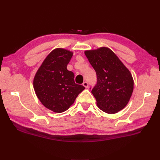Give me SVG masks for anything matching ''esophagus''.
I'll list each match as a JSON object with an SVG mask.
<instances>
[{
    "label": "esophagus",
    "instance_id": "obj_1",
    "mask_svg": "<svg viewBox=\"0 0 160 160\" xmlns=\"http://www.w3.org/2000/svg\"><path fill=\"white\" fill-rule=\"evenodd\" d=\"M83 85L85 87V88H88V87H89V84H88V82H86V81H85V82H83Z\"/></svg>",
    "mask_w": 160,
    "mask_h": 160
}]
</instances>
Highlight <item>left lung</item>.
Wrapping results in <instances>:
<instances>
[{"label":"left lung","instance_id":"8db88e82","mask_svg":"<svg viewBox=\"0 0 160 160\" xmlns=\"http://www.w3.org/2000/svg\"><path fill=\"white\" fill-rule=\"evenodd\" d=\"M84 52L98 77V83L91 91L97 105L109 114L119 112L127 105L133 93V79L129 70L108 47Z\"/></svg>","mask_w":160,"mask_h":160}]
</instances>
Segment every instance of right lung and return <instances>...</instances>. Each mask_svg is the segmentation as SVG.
Wrapping results in <instances>:
<instances>
[{"label": "right lung", "instance_id": "add662e5", "mask_svg": "<svg viewBox=\"0 0 160 160\" xmlns=\"http://www.w3.org/2000/svg\"><path fill=\"white\" fill-rule=\"evenodd\" d=\"M73 52L56 48L48 55L33 79V88L41 103L55 113H62L73 104L78 95L85 89L76 84L74 73L67 66Z\"/></svg>", "mask_w": 160, "mask_h": 160}]
</instances>
